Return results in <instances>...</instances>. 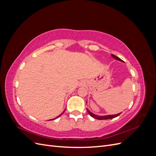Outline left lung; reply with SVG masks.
<instances>
[{
	"label": "left lung",
	"instance_id": "8db88e82",
	"mask_svg": "<svg viewBox=\"0 0 156 156\" xmlns=\"http://www.w3.org/2000/svg\"><path fill=\"white\" fill-rule=\"evenodd\" d=\"M111 56H112L113 58H115V59H116V60H118L121 61V62H124L123 60H121L120 58L117 57V56H115V55H111ZM87 111H88V114H89L92 117L94 118V119H98V120H107V119H114V118H115V117H116V116H119V115L121 114V112H120V113H119V114H116V115H113L98 116V115H97L93 114L92 112H91L90 111H88V109H87Z\"/></svg>",
	"mask_w": 156,
	"mask_h": 156
}]
</instances>
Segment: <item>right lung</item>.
<instances>
[{"label": "right lung", "instance_id": "right-lung-1", "mask_svg": "<svg viewBox=\"0 0 156 156\" xmlns=\"http://www.w3.org/2000/svg\"><path fill=\"white\" fill-rule=\"evenodd\" d=\"M64 112H62V114H61V115H59V116H58V117H56V118H58V117H59V116H61V115H62V114H63V113H64ZM52 120H54V119H52Z\"/></svg>", "mask_w": 156, "mask_h": 156}]
</instances>
